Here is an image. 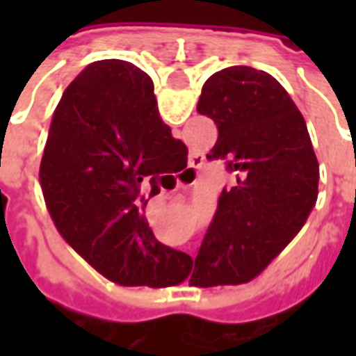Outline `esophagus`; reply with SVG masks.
<instances>
[{"mask_svg":"<svg viewBox=\"0 0 356 356\" xmlns=\"http://www.w3.org/2000/svg\"><path fill=\"white\" fill-rule=\"evenodd\" d=\"M202 168H204V158L200 154H193V160H191V163H188V168L185 171L196 177L202 171Z\"/></svg>","mask_w":356,"mask_h":356,"instance_id":"34e87169","label":"esophagus"}]
</instances>
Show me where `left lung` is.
<instances>
[{"instance_id": "8db88e82", "label": "left lung", "mask_w": 356, "mask_h": 356, "mask_svg": "<svg viewBox=\"0 0 356 356\" xmlns=\"http://www.w3.org/2000/svg\"><path fill=\"white\" fill-rule=\"evenodd\" d=\"M198 112L219 131L208 158H229L236 183L219 196L191 284H246L305 225L318 196V162L296 102L263 70L229 66L209 76Z\"/></svg>"}]
</instances>
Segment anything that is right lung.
Wrapping results in <instances>:
<instances>
[{"label": "right lung", "mask_w": 356, "mask_h": 356, "mask_svg": "<svg viewBox=\"0 0 356 356\" xmlns=\"http://www.w3.org/2000/svg\"><path fill=\"white\" fill-rule=\"evenodd\" d=\"M175 140L150 76L120 58L86 66L53 112L40 165L45 206L66 244L120 286L165 288L191 273V255L158 242L143 213L173 177Z\"/></svg>", "instance_id": "1"}]
</instances>
